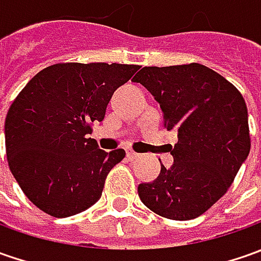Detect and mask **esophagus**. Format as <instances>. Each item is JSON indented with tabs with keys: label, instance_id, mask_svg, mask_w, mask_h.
Returning <instances> with one entry per match:
<instances>
[{
	"label": "esophagus",
	"instance_id": "obj_1",
	"mask_svg": "<svg viewBox=\"0 0 261 261\" xmlns=\"http://www.w3.org/2000/svg\"><path fill=\"white\" fill-rule=\"evenodd\" d=\"M126 155H127L129 160H136V158H139V154L135 152V151H127V152H126Z\"/></svg>",
	"mask_w": 261,
	"mask_h": 261
}]
</instances>
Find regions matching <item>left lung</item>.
<instances>
[{
  "instance_id": "8db88e82",
  "label": "left lung",
  "mask_w": 261,
  "mask_h": 261,
  "mask_svg": "<svg viewBox=\"0 0 261 261\" xmlns=\"http://www.w3.org/2000/svg\"><path fill=\"white\" fill-rule=\"evenodd\" d=\"M164 112L167 130L177 132L174 164L152 183H141L142 203L175 221L197 218L225 195L250 152L248 113L241 93L200 64L144 66L135 76Z\"/></svg>"
}]
</instances>
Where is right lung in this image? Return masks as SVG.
I'll return each mask as SVG.
<instances>
[{"instance_id": "1", "label": "right lung", "mask_w": 261, "mask_h": 261, "mask_svg": "<svg viewBox=\"0 0 261 261\" xmlns=\"http://www.w3.org/2000/svg\"><path fill=\"white\" fill-rule=\"evenodd\" d=\"M139 69L122 64H55L37 72L5 117V152L27 199L45 214L66 218L101 197L106 177L125 158L88 138L116 91Z\"/></svg>"}]
</instances>
